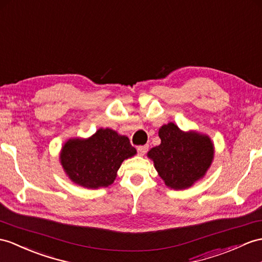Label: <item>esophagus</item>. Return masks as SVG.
<instances>
[{"label": "esophagus", "mask_w": 262, "mask_h": 262, "mask_svg": "<svg viewBox=\"0 0 262 262\" xmlns=\"http://www.w3.org/2000/svg\"><path fill=\"white\" fill-rule=\"evenodd\" d=\"M148 149H149V145L148 144L140 145V146H138V153H139L140 156H144L145 153H146V151H148Z\"/></svg>", "instance_id": "1"}]
</instances>
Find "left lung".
I'll return each mask as SVG.
<instances>
[{
  "label": "left lung",
  "instance_id": "left-lung-1",
  "mask_svg": "<svg viewBox=\"0 0 262 262\" xmlns=\"http://www.w3.org/2000/svg\"><path fill=\"white\" fill-rule=\"evenodd\" d=\"M161 143L148 152L165 186L183 190L205 177L214 156L213 143L199 132L180 130L174 123L159 129Z\"/></svg>",
  "mask_w": 262,
  "mask_h": 262
}]
</instances>
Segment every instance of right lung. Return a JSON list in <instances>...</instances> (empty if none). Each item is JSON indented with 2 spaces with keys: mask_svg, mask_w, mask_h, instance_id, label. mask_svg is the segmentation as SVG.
I'll return each mask as SVG.
<instances>
[{
  "mask_svg": "<svg viewBox=\"0 0 262 262\" xmlns=\"http://www.w3.org/2000/svg\"><path fill=\"white\" fill-rule=\"evenodd\" d=\"M136 153L129 138L106 127L88 139H69L62 146L60 161L72 182L98 189L112 184L121 163Z\"/></svg>",
  "mask_w": 262,
  "mask_h": 262,
  "instance_id": "1",
  "label": "right lung"
}]
</instances>
